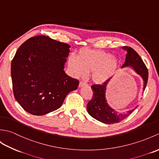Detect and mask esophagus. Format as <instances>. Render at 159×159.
<instances>
[{
    "label": "esophagus",
    "instance_id": "esophagus-1",
    "mask_svg": "<svg viewBox=\"0 0 159 159\" xmlns=\"http://www.w3.org/2000/svg\"><path fill=\"white\" fill-rule=\"evenodd\" d=\"M87 85H87V83H84L83 81H80V83H79V87H82L83 86H87Z\"/></svg>",
    "mask_w": 159,
    "mask_h": 159
}]
</instances>
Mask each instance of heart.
I'll return each mask as SVG.
<instances>
[{"label":"heart","instance_id":"1","mask_svg":"<svg viewBox=\"0 0 159 159\" xmlns=\"http://www.w3.org/2000/svg\"><path fill=\"white\" fill-rule=\"evenodd\" d=\"M68 66L76 76L83 77L91 72V79L96 84H102L110 79L116 72L117 59L111 54L100 50L82 49L76 57H70Z\"/></svg>","mask_w":159,"mask_h":159}]
</instances>
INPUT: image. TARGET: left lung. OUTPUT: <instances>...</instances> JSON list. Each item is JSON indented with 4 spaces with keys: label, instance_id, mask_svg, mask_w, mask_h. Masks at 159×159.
<instances>
[{
    "label": "left lung",
    "instance_id": "1",
    "mask_svg": "<svg viewBox=\"0 0 159 159\" xmlns=\"http://www.w3.org/2000/svg\"><path fill=\"white\" fill-rule=\"evenodd\" d=\"M123 48L127 51V55L122 67L126 66L133 67L136 72L143 78L144 80L143 89H145L148 79V70L146 64L144 63L139 54L131 47L124 46ZM109 80V79L101 85L94 84L91 86L93 92V97L87 104V109L89 114L94 119L104 124H111L118 123L126 119L129 115L133 113L134 109L125 113H120L115 111L108 105L105 98V92Z\"/></svg>",
    "mask_w": 159,
    "mask_h": 159
}]
</instances>
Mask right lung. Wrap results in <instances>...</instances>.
Segmentation results:
<instances>
[{"label":"right lung","instance_id":"1","mask_svg":"<svg viewBox=\"0 0 159 159\" xmlns=\"http://www.w3.org/2000/svg\"><path fill=\"white\" fill-rule=\"evenodd\" d=\"M70 47L39 35L26 40L17 50L11 66L13 92L28 113L42 116L55 111L67 94L77 89L79 80L63 70Z\"/></svg>","mask_w":159,"mask_h":159}]
</instances>
